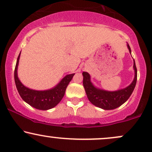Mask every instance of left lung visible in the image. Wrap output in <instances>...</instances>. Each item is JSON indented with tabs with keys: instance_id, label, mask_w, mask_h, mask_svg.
I'll return each mask as SVG.
<instances>
[{
	"instance_id": "8db88e82",
	"label": "left lung",
	"mask_w": 152,
	"mask_h": 152,
	"mask_svg": "<svg viewBox=\"0 0 152 152\" xmlns=\"http://www.w3.org/2000/svg\"><path fill=\"white\" fill-rule=\"evenodd\" d=\"M127 48L131 53V48L129 44ZM134 78L133 82L128 87L114 92L106 91L97 88L90 81V75L87 72H83V86L85 87L87 98L94 106L103 110H110L119 107L129 99L136 86L137 80V69L134 60Z\"/></svg>"
}]
</instances>
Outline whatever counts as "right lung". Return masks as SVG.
Returning a JSON list of instances; mask_svg holds the SVG:
<instances>
[{
  "label": "right lung",
  "mask_w": 152,
  "mask_h": 152,
  "mask_svg": "<svg viewBox=\"0 0 152 152\" xmlns=\"http://www.w3.org/2000/svg\"><path fill=\"white\" fill-rule=\"evenodd\" d=\"M20 53L17 59V62L14 72V79L17 90L22 99L33 107L40 110H48L53 108L62 100L65 93L67 85L72 79L75 74L66 75L58 85L50 90H34L28 88L21 83L18 77V66Z\"/></svg>",
  "instance_id": "1"
}]
</instances>
